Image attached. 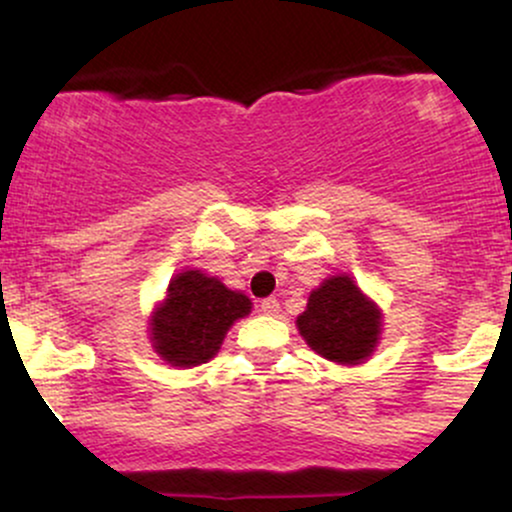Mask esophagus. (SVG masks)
Returning <instances> with one entry per match:
<instances>
[{"label": "esophagus", "instance_id": "34e87169", "mask_svg": "<svg viewBox=\"0 0 512 512\" xmlns=\"http://www.w3.org/2000/svg\"><path fill=\"white\" fill-rule=\"evenodd\" d=\"M260 310L264 315H276L279 313V301H276V298H264L260 303Z\"/></svg>", "mask_w": 512, "mask_h": 512}]
</instances>
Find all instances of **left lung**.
<instances>
[{
	"instance_id": "1",
	"label": "left lung",
	"mask_w": 512,
	"mask_h": 512,
	"mask_svg": "<svg viewBox=\"0 0 512 512\" xmlns=\"http://www.w3.org/2000/svg\"><path fill=\"white\" fill-rule=\"evenodd\" d=\"M380 320L378 305L363 296L354 279L337 274L310 293L296 325L315 354L342 366H358L378 346Z\"/></svg>"
}]
</instances>
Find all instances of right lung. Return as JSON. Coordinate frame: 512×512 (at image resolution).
<instances>
[{
  "mask_svg": "<svg viewBox=\"0 0 512 512\" xmlns=\"http://www.w3.org/2000/svg\"><path fill=\"white\" fill-rule=\"evenodd\" d=\"M250 308L245 293L231 291L199 269H185L173 276L166 298L151 315V342L170 366H199L219 354L226 332Z\"/></svg>",
  "mask_w": 512,
  "mask_h": 512,
  "instance_id": "right-lung-1",
  "label": "right lung"
}]
</instances>
